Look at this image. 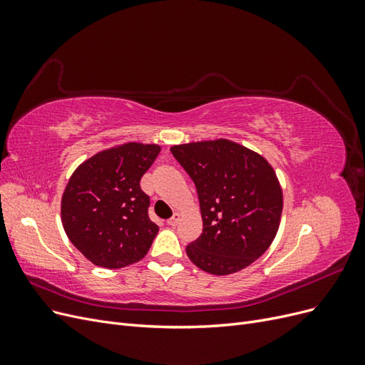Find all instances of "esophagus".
<instances>
[{"mask_svg": "<svg viewBox=\"0 0 365 365\" xmlns=\"http://www.w3.org/2000/svg\"><path fill=\"white\" fill-rule=\"evenodd\" d=\"M180 217H181L180 213H173V216H172L170 219H168V224H169L170 227H175L176 224L180 222Z\"/></svg>", "mask_w": 365, "mask_h": 365, "instance_id": "34e87169", "label": "esophagus"}]
</instances>
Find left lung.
<instances>
[{
  "label": "left lung",
  "instance_id": "left-lung-1",
  "mask_svg": "<svg viewBox=\"0 0 365 365\" xmlns=\"http://www.w3.org/2000/svg\"><path fill=\"white\" fill-rule=\"evenodd\" d=\"M196 185L202 233L185 251L210 274L247 268L267 251L279 230L283 195L269 163L228 140L170 148Z\"/></svg>",
  "mask_w": 365,
  "mask_h": 365
}]
</instances>
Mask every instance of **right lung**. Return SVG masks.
Segmentation results:
<instances>
[{"label":"right lung","instance_id":"1","mask_svg":"<svg viewBox=\"0 0 365 365\" xmlns=\"http://www.w3.org/2000/svg\"><path fill=\"white\" fill-rule=\"evenodd\" d=\"M157 145L126 143L96 153L74 170L62 196V224L71 244L97 267L118 269L146 256L158 225L149 219L141 176Z\"/></svg>","mask_w":365,"mask_h":365}]
</instances>
